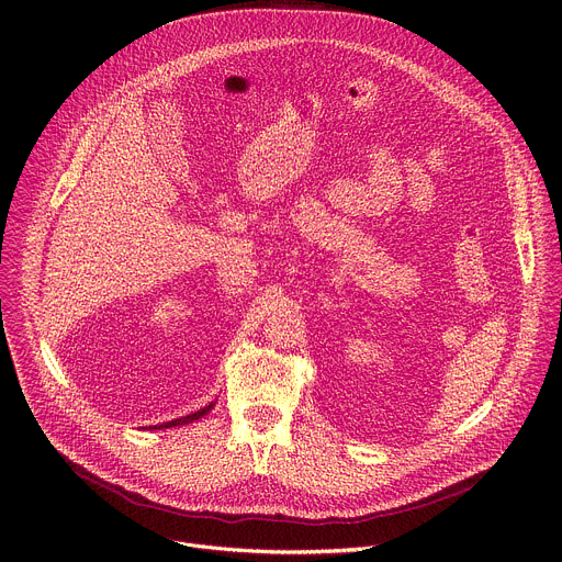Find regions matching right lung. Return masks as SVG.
Masks as SVG:
<instances>
[{"mask_svg": "<svg viewBox=\"0 0 562 562\" xmlns=\"http://www.w3.org/2000/svg\"><path fill=\"white\" fill-rule=\"evenodd\" d=\"M213 409V405H209V407H204V409H200V412H195V414H189V416H184V418H178V420H171V423H165V425H157L155 429H169V427H180V425H189V423H193V420H198V418H202L204 414H209Z\"/></svg>", "mask_w": 562, "mask_h": 562, "instance_id": "add662e5", "label": "right lung"}]
</instances>
